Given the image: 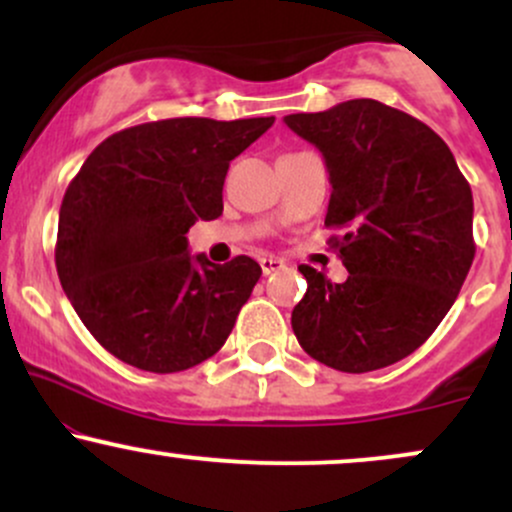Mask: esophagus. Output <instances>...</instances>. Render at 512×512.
<instances>
[{
  "label": "esophagus",
  "instance_id": "obj_1",
  "mask_svg": "<svg viewBox=\"0 0 512 512\" xmlns=\"http://www.w3.org/2000/svg\"><path fill=\"white\" fill-rule=\"evenodd\" d=\"M260 267H262L264 276H269V274H274V272H281V269L286 267V262L284 260H276V257H262Z\"/></svg>",
  "mask_w": 512,
  "mask_h": 512
}]
</instances>
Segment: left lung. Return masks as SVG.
Wrapping results in <instances>:
<instances>
[{
    "label": "left lung",
    "instance_id": "8db88e82",
    "mask_svg": "<svg viewBox=\"0 0 512 512\" xmlns=\"http://www.w3.org/2000/svg\"><path fill=\"white\" fill-rule=\"evenodd\" d=\"M330 170L325 226L344 284L301 264L291 327L305 354L344 373L402 361L436 332L472 267V190L448 144L402 110L356 98L286 115Z\"/></svg>",
    "mask_w": 512,
    "mask_h": 512
}]
</instances>
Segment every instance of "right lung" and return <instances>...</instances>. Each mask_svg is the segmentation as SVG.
Masks as SVG:
<instances>
[{
	"label": "right lung",
	"instance_id": "obj_1",
	"mask_svg": "<svg viewBox=\"0 0 512 512\" xmlns=\"http://www.w3.org/2000/svg\"><path fill=\"white\" fill-rule=\"evenodd\" d=\"M272 125L173 117L122 129L91 151L64 192L55 264L105 351L178 373L221 349L262 269L248 255L192 257L185 233L221 216L228 166Z\"/></svg>",
	"mask_w": 512,
	"mask_h": 512
}]
</instances>
